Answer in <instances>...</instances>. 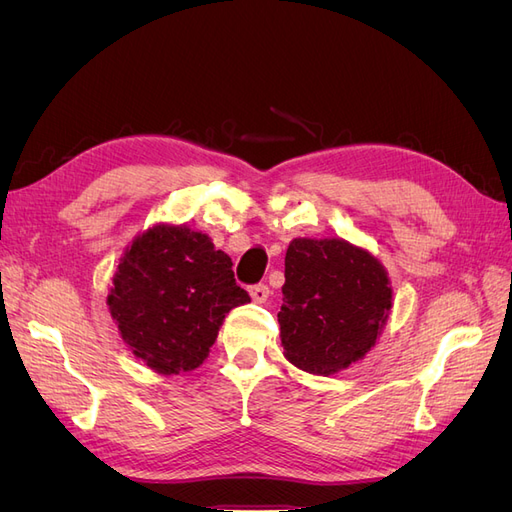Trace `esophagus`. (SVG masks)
<instances>
[{"instance_id": "obj_1", "label": "esophagus", "mask_w": 512, "mask_h": 512, "mask_svg": "<svg viewBox=\"0 0 512 512\" xmlns=\"http://www.w3.org/2000/svg\"><path fill=\"white\" fill-rule=\"evenodd\" d=\"M269 286L267 284H254L250 286V297L254 303H265L269 299Z\"/></svg>"}]
</instances>
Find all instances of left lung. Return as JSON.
Here are the masks:
<instances>
[{"label":"left lung","mask_w":512,"mask_h":512,"mask_svg":"<svg viewBox=\"0 0 512 512\" xmlns=\"http://www.w3.org/2000/svg\"><path fill=\"white\" fill-rule=\"evenodd\" d=\"M284 277L277 320L286 359L316 376L363 359L393 305L378 258L344 239H294Z\"/></svg>","instance_id":"left-lung-1"}]
</instances>
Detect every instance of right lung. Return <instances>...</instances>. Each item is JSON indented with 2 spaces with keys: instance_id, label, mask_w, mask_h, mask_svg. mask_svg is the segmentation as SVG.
<instances>
[{
  "instance_id": "right-lung-1",
  "label": "right lung",
  "mask_w": 512,
  "mask_h": 512,
  "mask_svg": "<svg viewBox=\"0 0 512 512\" xmlns=\"http://www.w3.org/2000/svg\"><path fill=\"white\" fill-rule=\"evenodd\" d=\"M247 301L207 235L164 224L132 241L106 299L123 342L164 376L203 363L226 314Z\"/></svg>"
}]
</instances>
